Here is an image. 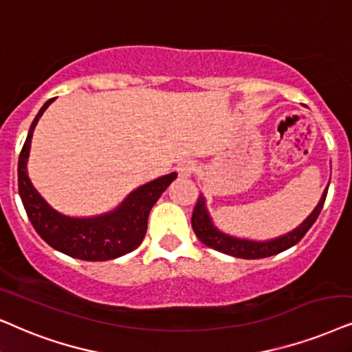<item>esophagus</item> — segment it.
<instances>
[{"label":"esophagus","instance_id":"34e87169","mask_svg":"<svg viewBox=\"0 0 352 352\" xmlns=\"http://www.w3.org/2000/svg\"><path fill=\"white\" fill-rule=\"evenodd\" d=\"M197 172V164L193 161H184L179 166V175L180 177H190Z\"/></svg>","mask_w":352,"mask_h":352}]
</instances>
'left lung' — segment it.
<instances>
[{"mask_svg": "<svg viewBox=\"0 0 352 352\" xmlns=\"http://www.w3.org/2000/svg\"><path fill=\"white\" fill-rule=\"evenodd\" d=\"M327 193H328V186L324 188L322 199H320L317 208L314 209L312 214L307 217L299 228L292 230V232H287L286 235H281V237L278 239L266 240V242L239 239V237H232V235L221 232V230L212 224L211 216H209L206 209V199H204L203 195H199L197 206L193 209V216H191V228H193L197 237L201 240L204 245L214 248L217 252L226 253V255L245 258V260H256V258L273 256L284 250H287V248L294 247L296 243L300 242V239L309 232V229L312 228L314 222L317 221L318 214L322 212L324 199H327Z\"/></svg>", "mask_w": 352, "mask_h": 352, "instance_id": "left-lung-1", "label": "left lung"}]
</instances>
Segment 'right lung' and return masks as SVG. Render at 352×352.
Segmentation results:
<instances>
[{"label":"right lung","mask_w":352,"mask_h":352,"mask_svg":"<svg viewBox=\"0 0 352 352\" xmlns=\"http://www.w3.org/2000/svg\"><path fill=\"white\" fill-rule=\"evenodd\" d=\"M53 100L55 99L47 100L34 118L17 164V185L29 221L48 245L78 260L105 261L136 250L148 230L151 209L172 180L177 179V172L141 185L140 188L131 191L117 209L105 214L92 217L61 214L40 197L28 175V159L34 128Z\"/></svg>","instance_id":"1"}]
</instances>
